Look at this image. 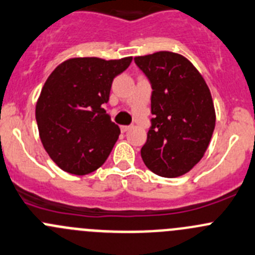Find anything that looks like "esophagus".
I'll use <instances>...</instances> for the list:
<instances>
[{
	"mask_svg": "<svg viewBox=\"0 0 255 255\" xmlns=\"http://www.w3.org/2000/svg\"><path fill=\"white\" fill-rule=\"evenodd\" d=\"M130 128H132V126H122V127H121V130H122V132H127Z\"/></svg>",
	"mask_w": 255,
	"mask_h": 255,
	"instance_id": "obj_1",
	"label": "esophagus"
}]
</instances>
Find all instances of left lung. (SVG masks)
I'll return each instance as SVG.
<instances>
[{"instance_id": "left-lung-1", "label": "left lung", "mask_w": 255, "mask_h": 255, "mask_svg": "<svg viewBox=\"0 0 255 255\" xmlns=\"http://www.w3.org/2000/svg\"><path fill=\"white\" fill-rule=\"evenodd\" d=\"M152 83V127L140 155L157 175L175 178L203 158L216 110L203 76L184 56L159 51L134 58Z\"/></svg>"}]
</instances>
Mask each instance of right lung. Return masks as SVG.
Returning a JSON list of instances; mask_svg holds the SVG:
<instances>
[{"label": "right lung", "mask_w": 255, "mask_h": 255, "mask_svg": "<svg viewBox=\"0 0 255 255\" xmlns=\"http://www.w3.org/2000/svg\"><path fill=\"white\" fill-rule=\"evenodd\" d=\"M130 62L132 57H75L48 76L36 103V121L44 149L62 170L85 175L106 162L121 129L103 105L115 77Z\"/></svg>", "instance_id": "right-lung-1"}]
</instances>
